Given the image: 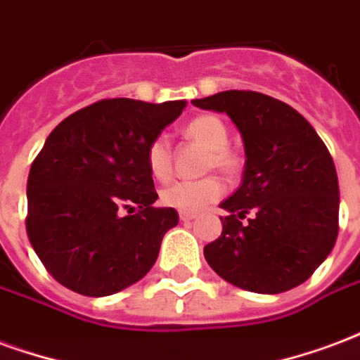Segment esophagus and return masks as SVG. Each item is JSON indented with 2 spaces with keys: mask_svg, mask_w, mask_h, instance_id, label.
Wrapping results in <instances>:
<instances>
[{
  "mask_svg": "<svg viewBox=\"0 0 360 360\" xmlns=\"http://www.w3.org/2000/svg\"><path fill=\"white\" fill-rule=\"evenodd\" d=\"M179 219L183 221V223H188V221L194 219V214H179Z\"/></svg>",
  "mask_w": 360,
  "mask_h": 360,
  "instance_id": "34e87169",
  "label": "esophagus"
}]
</instances>
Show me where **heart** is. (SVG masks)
I'll use <instances>...</instances> for the list:
<instances>
[{
    "instance_id": "b5f03b06",
    "label": "heart",
    "mask_w": 360,
    "mask_h": 360,
    "mask_svg": "<svg viewBox=\"0 0 360 360\" xmlns=\"http://www.w3.org/2000/svg\"><path fill=\"white\" fill-rule=\"evenodd\" d=\"M185 137L206 148V167L234 175L240 160L227 146L229 129L217 116H196L185 126ZM146 166L154 179L166 181L172 175V146L166 135H158L146 148ZM223 194V183L217 177H204L200 181H177L160 193V202L181 214H194L212 204Z\"/></svg>"
}]
</instances>
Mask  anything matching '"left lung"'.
I'll list each match as a JSON object with an SVG mask.
<instances>
[{
    "label": "left lung",
    "instance_id": "8db88e82",
    "mask_svg": "<svg viewBox=\"0 0 360 360\" xmlns=\"http://www.w3.org/2000/svg\"><path fill=\"white\" fill-rule=\"evenodd\" d=\"M193 105L227 114L246 154L240 187L219 204L229 214L223 233L204 248L207 265L248 292L300 286L338 238L340 187L328 148L302 114L263 93L221 91Z\"/></svg>",
    "mask_w": 360,
    "mask_h": 360
}]
</instances>
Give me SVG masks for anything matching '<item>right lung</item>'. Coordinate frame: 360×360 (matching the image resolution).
<instances>
[{"mask_svg": "<svg viewBox=\"0 0 360 360\" xmlns=\"http://www.w3.org/2000/svg\"><path fill=\"white\" fill-rule=\"evenodd\" d=\"M183 108L185 101L105 98L70 114L47 137L28 175L26 231L63 286L103 297L153 269L179 215L153 206L158 194L146 148ZM133 205L140 212L129 216Z\"/></svg>", "mask_w": 360, "mask_h": 360, "instance_id": "1", "label": "right lung"}]
</instances>
